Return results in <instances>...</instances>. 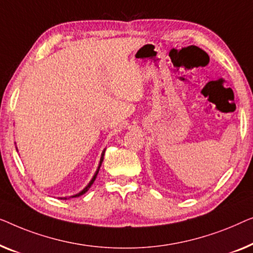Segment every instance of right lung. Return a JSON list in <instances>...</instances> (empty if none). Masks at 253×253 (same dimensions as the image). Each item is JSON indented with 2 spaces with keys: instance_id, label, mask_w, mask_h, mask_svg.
<instances>
[{
  "instance_id": "right-lung-1",
  "label": "right lung",
  "mask_w": 253,
  "mask_h": 253,
  "mask_svg": "<svg viewBox=\"0 0 253 253\" xmlns=\"http://www.w3.org/2000/svg\"><path fill=\"white\" fill-rule=\"evenodd\" d=\"M103 156H104V154H103L102 155V158H101V163H99V166H101V164H102V162H103ZM99 166H98V169H99ZM97 173H98V169H97V172H96V174H95V175H94V177H92V179H91V181H90V182H89V184H88V186L86 187V188H84V189L83 190V191H81V193H79V194H78V195H76V196H73V197H78V196H81V195H83V194H84V193H86V191L88 190V188H90V186H91V184H92V182H94V181H95V179H96V176H97ZM60 199H66L65 197H63V198H60Z\"/></svg>"
}]
</instances>
